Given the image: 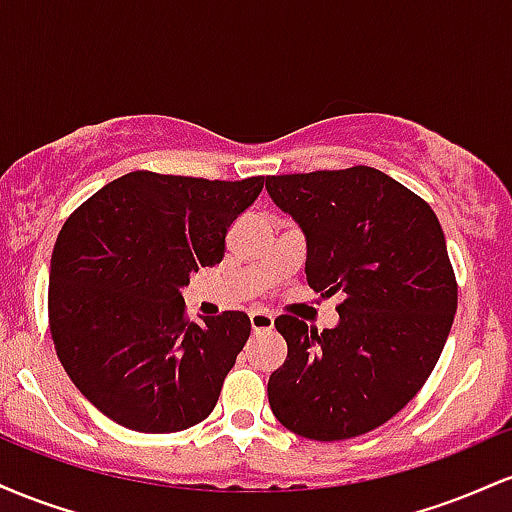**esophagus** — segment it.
<instances>
[{
    "label": "esophagus",
    "mask_w": 512,
    "mask_h": 512,
    "mask_svg": "<svg viewBox=\"0 0 512 512\" xmlns=\"http://www.w3.org/2000/svg\"><path fill=\"white\" fill-rule=\"evenodd\" d=\"M252 332H269L274 327V315L267 310H252L250 313Z\"/></svg>",
    "instance_id": "obj_1"
}]
</instances>
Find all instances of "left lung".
<instances>
[{
    "mask_svg": "<svg viewBox=\"0 0 512 512\" xmlns=\"http://www.w3.org/2000/svg\"><path fill=\"white\" fill-rule=\"evenodd\" d=\"M264 187L303 231L310 289L342 296L332 330L274 320L289 354L269 375V407L303 438H356L407 407L436 368L457 310L443 228L424 199L368 166Z\"/></svg>",
    "mask_w": 512,
    "mask_h": 512,
    "instance_id": "left-lung-1",
    "label": "left lung"
}]
</instances>
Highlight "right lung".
<instances>
[{"instance_id":"add662e5","label":"right lung","mask_w":512,"mask_h":512,"mask_svg":"<svg viewBox=\"0 0 512 512\" xmlns=\"http://www.w3.org/2000/svg\"><path fill=\"white\" fill-rule=\"evenodd\" d=\"M262 185L137 170L62 226L50 260L52 342L81 395L115 424L175 433L216 407L250 317L187 322L182 289L223 260L228 228Z\"/></svg>"}]
</instances>
